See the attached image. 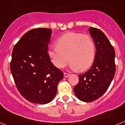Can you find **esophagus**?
I'll list each match as a JSON object with an SVG mask.
<instances>
[{
	"mask_svg": "<svg viewBox=\"0 0 125 125\" xmlns=\"http://www.w3.org/2000/svg\"><path fill=\"white\" fill-rule=\"evenodd\" d=\"M69 75H70L69 73H66V72H64V76L65 77H68Z\"/></svg>",
	"mask_w": 125,
	"mask_h": 125,
	"instance_id": "1",
	"label": "esophagus"
}]
</instances>
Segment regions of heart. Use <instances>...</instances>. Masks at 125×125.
Wrapping results in <instances>:
<instances>
[{
  "label": "heart",
  "mask_w": 125,
  "mask_h": 125,
  "mask_svg": "<svg viewBox=\"0 0 125 125\" xmlns=\"http://www.w3.org/2000/svg\"><path fill=\"white\" fill-rule=\"evenodd\" d=\"M95 53L96 47L92 37L77 32L64 34L56 40V46L50 47L48 50V56L56 67H64L69 59L72 69L81 71L92 65Z\"/></svg>",
  "instance_id": "heart-1"
}]
</instances>
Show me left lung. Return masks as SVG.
I'll return each instance as SVG.
<instances>
[{
  "mask_svg": "<svg viewBox=\"0 0 125 125\" xmlns=\"http://www.w3.org/2000/svg\"><path fill=\"white\" fill-rule=\"evenodd\" d=\"M96 47V56L91 68L78 75V84L73 88L77 98L92 102L101 97L107 90L115 73L114 47L105 34L99 29H88Z\"/></svg>",
  "mask_w": 125,
  "mask_h": 125,
  "instance_id": "obj_1",
  "label": "left lung"
}]
</instances>
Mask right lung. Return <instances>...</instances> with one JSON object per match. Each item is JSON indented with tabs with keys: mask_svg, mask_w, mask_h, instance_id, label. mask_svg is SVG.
Here are the masks:
<instances>
[{
	"mask_svg": "<svg viewBox=\"0 0 125 125\" xmlns=\"http://www.w3.org/2000/svg\"><path fill=\"white\" fill-rule=\"evenodd\" d=\"M52 29L29 31L14 47L10 71L20 93L28 101L45 104L57 93L63 72L53 64L48 55Z\"/></svg>",
	"mask_w": 125,
	"mask_h": 125,
	"instance_id": "right-lung-1",
	"label": "right lung"
}]
</instances>
